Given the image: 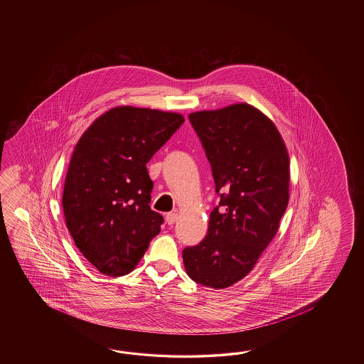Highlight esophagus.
Listing matches in <instances>:
<instances>
[{"mask_svg": "<svg viewBox=\"0 0 364 364\" xmlns=\"http://www.w3.org/2000/svg\"><path fill=\"white\" fill-rule=\"evenodd\" d=\"M165 218H166L168 225H173L178 220V213L177 212H169Z\"/></svg>", "mask_w": 364, "mask_h": 364, "instance_id": "obj_1", "label": "esophagus"}]
</instances>
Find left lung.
<instances>
[{"label":"left lung","mask_w":364,"mask_h":364,"mask_svg":"<svg viewBox=\"0 0 364 364\" xmlns=\"http://www.w3.org/2000/svg\"><path fill=\"white\" fill-rule=\"evenodd\" d=\"M188 121L208 159L220 203L199 245L183 250L190 279L224 289L243 279L276 235L289 203V156L262 112L235 104Z\"/></svg>","instance_id":"left-lung-1"}]
</instances>
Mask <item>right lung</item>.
Instances as JSON below:
<instances>
[{
	"label": "right lung",
	"mask_w": 364,
	"mask_h": 364,
	"mask_svg": "<svg viewBox=\"0 0 364 364\" xmlns=\"http://www.w3.org/2000/svg\"><path fill=\"white\" fill-rule=\"evenodd\" d=\"M183 122L177 113L117 107L77 141L62 207L75 246L101 273H130L160 232L164 217L149 207L146 165Z\"/></svg>",
	"instance_id": "add662e5"
}]
</instances>
